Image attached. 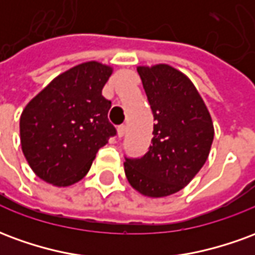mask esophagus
<instances>
[{"mask_svg":"<svg viewBox=\"0 0 255 255\" xmlns=\"http://www.w3.org/2000/svg\"><path fill=\"white\" fill-rule=\"evenodd\" d=\"M127 133V126H119V128H117V135H119V138H123L124 135Z\"/></svg>","mask_w":255,"mask_h":255,"instance_id":"esophagus-1","label":"esophagus"}]
</instances>
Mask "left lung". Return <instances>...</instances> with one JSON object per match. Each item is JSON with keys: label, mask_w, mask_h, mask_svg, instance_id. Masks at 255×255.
Masks as SVG:
<instances>
[{"label": "left lung", "mask_w": 255, "mask_h": 255, "mask_svg": "<svg viewBox=\"0 0 255 255\" xmlns=\"http://www.w3.org/2000/svg\"><path fill=\"white\" fill-rule=\"evenodd\" d=\"M155 124L149 151L126 158L128 183L144 197L162 198L191 182L209 157L214 128L190 79L168 64L138 67Z\"/></svg>", "instance_id": "left-lung-1"}]
</instances>
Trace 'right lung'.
Instances as JSON below:
<instances>
[{"instance_id":"1","label":"right lung","mask_w":255,"mask_h":255,"mask_svg":"<svg viewBox=\"0 0 255 255\" xmlns=\"http://www.w3.org/2000/svg\"><path fill=\"white\" fill-rule=\"evenodd\" d=\"M113 68L87 61L60 73L25 105L20 142L36 176L56 187L82 180L98 150L116 135L108 120L112 102L102 89Z\"/></svg>"}]
</instances>
